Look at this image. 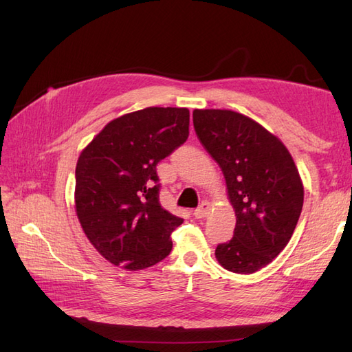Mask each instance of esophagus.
<instances>
[{
  "mask_svg": "<svg viewBox=\"0 0 352 352\" xmlns=\"http://www.w3.org/2000/svg\"><path fill=\"white\" fill-rule=\"evenodd\" d=\"M210 208H211V206H210V202L208 201H202V204L194 211V216L197 217V219H204L208 212H210Z\"/></svg>",
  "mask_w": 352,
  "mask_h": 352,
  "instance_id": "obj_1",
  "label": "esophagus"
}]
</instances>
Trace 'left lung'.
Segmentation results:
<instances>
[{"mask_svg":"<svg viewBox=\"0 0 352 352\" xmlns=\"http://www.w3.org/2000/svg\"><path fill=\"white\" fill-rule=\"evenodd\" d=\"M202 145L225 175L236 216L233 238L216 248L223 269L251 274L272 263L292 238L304 186L291 153L278 136L232 110H194Z\"/></svg>","mask_w":352,"mask_h":352,"instance_id":"8db88e82","label":"left lung"}]
</instances>
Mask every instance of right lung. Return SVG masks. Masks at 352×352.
<instances>
[{
	"label": "right lung",
	"instance_id": "1",
	"mask_svg": "<svg viewBox=\"0 0 352 352\" xmlns=\"http://www.w3.org/2000/svg\"><path fill=\"white\" fill-rule=\"evenodd\" d=\"M189 135V110L146 107L102 127L76 164L74 210L102 257L138 272L164 260L184 223L160 204L157 163Z\"/></svg>",
	"mask_w": 352,
	"mask_h": 352
}]
</instances>
